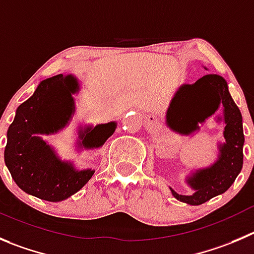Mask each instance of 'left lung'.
<instances>
[{
	"label": "left lung",
	"mask_w": 254,
	"mask_h": 254,
	"mask_svg": "<svg viewBox=\"0 0 254 254\" xmlns=\"http://www.w3.org/2000/svg\"><path fill=\"white\" fill-rule=\"evenodd\" d=\"M221 103L224 107L226 143L219 147L218 161L188 180L195 190L194 194L182 195L172 190L178 201L192 206L204 203L226 192L242 170L245 143L242 115L229 95L227 82L218 74H206L195 83L183 84L168 108V126L187 134L198 128V123L213 115Z\"/></svg>",
	"instance_id": "obj_1"
}]
</instances>
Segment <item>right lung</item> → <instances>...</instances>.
<instances>
[{
	"mask_svg": "<svg viewBox=\"0 0 254 254\" xmlns=\"http://www.w3.org/2000/svg\"><path fill=\"white\" fill-rule=\"evenodd\" d=\"M78 83L72 76L45 79L26 102L18 106L7 131L4 162L12 178L28 194L50 202L64 201L81 190L95 171H76L61 162L36 134L59 131L73 112L72 93ZM116 129V123L98 125L84 136V147H101Z\"/></svg>",
	"mask_w": 254,
	"mask_h": 254,
	"instance_id": "right-lung-1",
	"label": "right lung"
}]
</instances>
